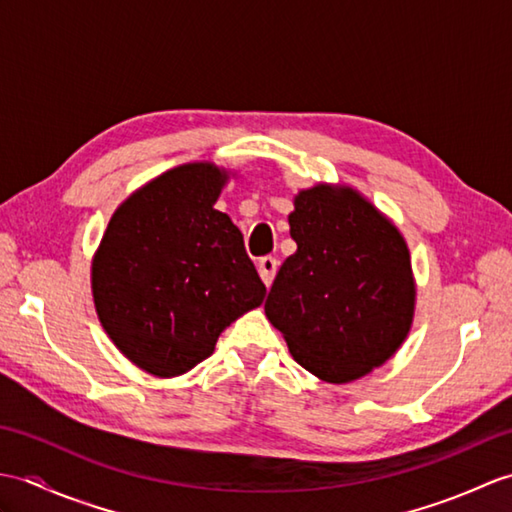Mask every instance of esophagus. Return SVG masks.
Segmentation results:
<instances>
[{"mask_svg": "<svg viewBox=\"0 0 512 512\" xmlns=\"http://www.w3.org/2000/svg\"><path fill=\"white\" fill-rule=\"evenodd\" d=\"M277 268H279V262L275 257H262L257 262V273H259V277H262L266 286L273 284V279L277 275Z\"/></svg>", "mask_w": 512, "mask_h": 512, "instance_id": "esophagus-1", "label": "esophagus"}]
</instances>
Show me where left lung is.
<instances>
[{
	"label": "left lung",
	"instance_id": "obj_1",
	"mask_svg": "<svg viewBox=\"0 0 512 512\" xmlns=\"http://www.w3.org/2000/svg\"><path fill=\"white\" fill-rule=\"evenodd\" d=\"M288 222L297 253L279 268L266 317L301 367L325 383H350L407 339L416 303L409 248L350 187L299 191Z\"/></svg>",
	"mask_w": 512,
	"mask_h": 512
}]
</instances>
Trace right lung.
<instances>
[{
  "mask_svg": "<svg viewBox=\"0 0 512 512\" xmlns=\"http://www.w3.org/2000/svg\"><path fill=\"white\" fill-rule=\"evenodd\" d=\"M226 180L211 162L165 171L118 206L92 259L105 332L154 376L202 363L226 325L266 297L239 228L213 209Z\"/></svg>",
  "mask_w": 512,
  "mask_h": 512,
  "instance_id": "obj_1",
  "label": "right lung"
}]
</instances>
